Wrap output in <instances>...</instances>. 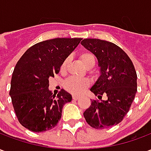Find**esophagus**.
<instances>
[{"instance_id": "1", "label": "esophagus", "mask_w": 151, "mask_h": 151, "mask_svg": "<svg viewBox=\"0 0 151 151\" xmlns=\"http://www.w3.org/2000/svg\"><path fill=\"white\" fill-rule=\"evenodd\" d=\"M78 96H77V95H73V100H78Z\"/></svg>"}]
</instances>
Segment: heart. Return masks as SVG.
I'll use <instances>...</instances> for the list:
<instances>
[{"mask_svg": "<svg viewBox=\"0 0 151 151\" xmlns=\"http://www.w3.org/2000/svg\"><path fill=\"white\" fill-rule=\"evenodd\" d=\"M79 58L82 60L83 65L91 69L95 65V55L90 51H84L80 53ZM69 58L64 60V61L60 66V71L62 73L65 72L67 69V66L69 64ZM90 86V81L87 78H69L65 82L64 87L66 91L73 95H79L82 92L85 91L86 89Z\"/></svg>", "mask_w": 151, "mask_h": 151, "instance_id": "heart-1", "label": "heart"}]
</instances>
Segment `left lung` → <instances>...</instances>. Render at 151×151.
I'll list each match as a JSON object with an SVG mask.
<instances>
[{"instance_id":"left-lung-1","label":"left lung","mask_w":151,"mask_h":151,"mask_svg":"<svg viewBox=\"0 0 151 151\" xmlns=\"http://www.w3.org/2000/svg\"><path fill=\"white\" fill-rule=\"evenodd\" d=\"M97 57L100 76L91 89L99 99L91 100L83 113L90 126L106 129L122 121L129 111L137 93V73L132 60L116 44L99 39H85L81 42Z\"/></svg>"}]
</instances>
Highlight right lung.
<instances>
[{
  "mask_svg": "<svg viewBox=\"0 0 151 151\" xmlns=\"http://www.w3.org/2000/svg\"><path fill=\"white\" fill-rule=\"evenodd\" d=\"M82 38H56L29 47L15 65L9 95L19 123L33 132H44L57 125L62 108L72 96L60 90L57 96L48 90L49 78L58 73L61 64Z\"/></svg>",
  "mask_w": 151,
  "mask_h": 151,
  "instance_id": "add662e5",
  "label": "right lung"
}]
</instances>
